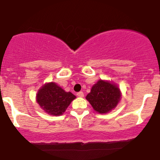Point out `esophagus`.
<instances>
[{
  "label": "esophagus",
  "mask_w": 160,
  "mask_h": 160,
  "mask_svg": "<svg viewBox=\"0 0 160 160\" xmlns=\"http://www.w3.org/2000/svg\"><path fill=\"white\" fill-rule=\"evenodd\" d=\"M77 95L78 96V97H80V98H83V96H84V94H83V93L82 92V91H80V92H78L77 94Z\"/></svg>",
  "instance_id": "1"
}]
</instances>
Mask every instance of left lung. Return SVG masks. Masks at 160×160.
<instances>
[{"label": "left lung", "mask_w": 160, "mask_h": 160, "mask_svg": "<svg viewBox=\"0 0 160 160\" xmlns=\"http://www.w3.org/2000/svg\"><path fill=\"white\" fill-rule=\"evenodd\" d=\"M120 97L121 94L118 87L100 80L92 87L86 98L96 112L106 113L117 105Z\"/></svg>", "instance_id": "obj_1"}]
</instances>
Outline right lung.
Here are the masks:
<instances>
[{
    "instance_id": "obj_1",
    "label": "right lung",
    "mask_w": 160,
    "mask_h": 160,
    "mask_svg": "<svg viewBox=\"0 0 160 160\" xmlns=\"http://www.w3.org/2000/svg\"><path fill=\"white\" fill-rule=\"evenodd\" d=\"M76 96L71 92H66L55 83H47L39 90L37 102L48 114L62 115Z\"/></svg>"
}]
</instances>
